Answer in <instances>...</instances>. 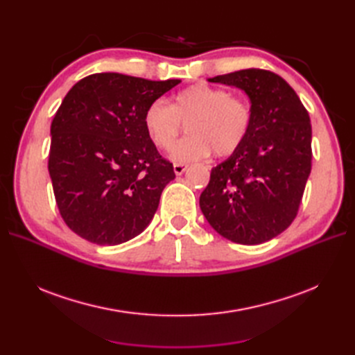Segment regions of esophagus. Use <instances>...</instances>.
<instances>
[{
    "label": "esophagus",
    "instance_id": "obj_1",
    "mask_svg": "<svg viewBox=\"0 0 355 355\" xmlns=\"http://www.w3.org/2000/svg\"><path fill=\"white\" fill-rule=\"evenodd\" d=\"M187 164H182V163H175L173 164V170H175V173L179 176V175H182V173H184V171L187 170Z\"/></svg>",
    "mask_w": 355,
    "mask_h": 355
}]
</instances>
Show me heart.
<instances>
[{
    "label": "heart",
    "instance_id": "1",
    "mask_svg": "<svg viewBox=\"0 0 355 355\" xmlns=\"http://www.w3.org/2000/svg\"><path fill=\"white\" fill-rule=\"evenodd\" d=\"M182 123L189 124L190 136L175 147ZM252 124L253 110L249 102L207 84L178 92L170 106L154 101L144 112L148 137L163 151L174 146L170 157L178 163L198 161L210 153L219 158L232 155L245 142Z\"/></svg>",
    "mask_w": 355,
    "mask_h": 355
}]
</instances>
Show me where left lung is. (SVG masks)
Here are the masks:
<instances>
[{
	"label": "left lung",
	"instance_id": "8db88e82",
	"mask_svg": "<svg viewBox=\"0 0 355 355\" xmlns=\"http://www.w3.org/2000/svg\"><path fill=\"white\" fill-rule=\"evenodd\" d=\"M209 81L244 90L253 124L239 151L211 168L200 207L222 237L261 244L297 214L313 161L309 115L296 92L271 71L249 68Z\"/></svg>",
	"mask_w": 355,
	"mask_h": 355
}]
</instances>
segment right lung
Segmentation results:
<instances>
[{"label": "right lung", "instance_id": "add662e5", "mask_svg": "<svg viewBox=\"0 0 355 355\" xmlns=\"http://www.w3.org/2000/svg\"><path fill=\"white\" fill-rule=\"evenodd\" d=\"M180 80L92 73L51 121L49 173L62 219L81 239L116 245L141 234L175 179L144 125L146 106Z\"/></svg>", "mask_w": 355, "mask_h": 355}]
</instances>
